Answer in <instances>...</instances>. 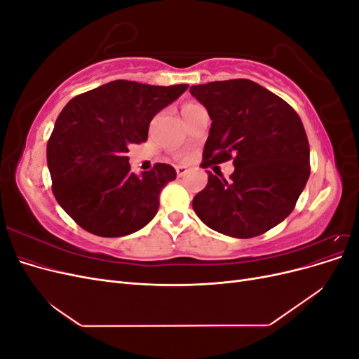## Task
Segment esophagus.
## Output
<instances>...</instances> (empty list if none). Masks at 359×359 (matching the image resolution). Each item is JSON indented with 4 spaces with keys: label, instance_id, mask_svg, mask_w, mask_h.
Segmentation results:
<instances>
[{
    "label": "esophagus",
    "instance_id": "1",
    "mask_svg": "<svg viewBox=\"0 0 359 359\" xmlns=\"http://www.w3.org/2000/svg\"><path fill=\"white\" fill-rule=\"evenodd\" d=\"M187 172H189V169L186 166H177V175L178 177H184Z\"/></svg>",
    "mask_w": 359,
    "mask_h": 359
}]
</instances>
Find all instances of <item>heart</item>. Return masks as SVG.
Listing matches in <instances>:
<instances>
[{"label":"heart","instance_id":"obj_1","mask_svg":"<svg viewBox=\"0 0 359 359\" xmlns=\"http://www.w3.org/2000/svg\"><path fill=\"white\" fill-rule=\"evenodd\" d=\"M190 106H193V104H191V103H187V104H184V106H182V111H186V109H189V107H190Z\"/></svg>","mask_w":359,"mask_h":359}]
</instances>
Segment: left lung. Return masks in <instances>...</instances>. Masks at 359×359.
I'll use <instances>...</instances> for the list:
<instances>
[{"label": "left lung", "mask_w": 359, "mask_h": 359, "mask_svg": "<svg viewBox=\"0 0 359 359\" xmlns=\"http://www.w3.org/2000/svg\"><path fill=\"white\" fill-rule=\"evenodd\" d=\"M212 119L202 168L233 160L231 180L208 172L193 210L212 231L253 238L295 208L310 177V147L301 118L283 99L248 79L193 85Z\"/></svg>", "instance_id": "obj_1"}]
</instances>
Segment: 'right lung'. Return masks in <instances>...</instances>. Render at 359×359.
<instances>
[{
    "mask_svg": "<svg viewBox=\"0 0 359 359\" xmlns=\"http://www.w3.org/2000/svg\"><path fill=\"white\" fill-rule=\"evenodd\" d=\"M187 88L112 81L64 106L48 140V168L53 196L82 229L115 238L154 219L160 191L177 172L157 163L137 177L128 147L145 142L151 119Z\"/></svg>",
    "mask_w": 359,
    "mask_h": 359,
    "instance_id": "right-lung-1",
    "label": "right lung"
}]
</instances>
